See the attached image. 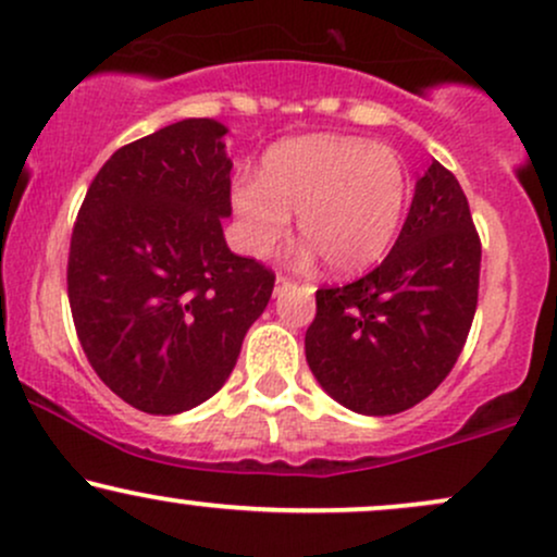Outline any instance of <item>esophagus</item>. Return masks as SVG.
<instances>
[{"label":"esophagus","mask_w":557,"mask_h":557,"mask_svg":"<svg viewBox=\"0 0 557 557\" xmlns=\"http://www.w3.org/2000/svg\"><path fill=\"white\" fill-rule=\"evenodd\" d=\"M292 286H294V281H292L289 276H284V273H278V278H276V292L292 289Z\"/></svg>","instance_id":"obj_1"}]
</instances>
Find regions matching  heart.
Instances as JSON below:
<instances>
[{"mask_svg":"<svg viewBox=\"0 0 557 557\" xmlns=\"http://www.w3.org/2000/svg\"><path fill=\"white\" fill-rule=\"evenodd\" d=\"M409 200V169L388 146L362 137H294L265 153L260 176L242 174L232 202L242 245L268 255L292 228L333 273H359L388 252Z\"/></svg>","mask_w":557,"mask_h":557,"instance_id":"b5f03b06","label":"heart"}]
</instances>
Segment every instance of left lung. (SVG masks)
<instances>
[{
    "mask_svg": "<svg viewBox=\"0 0 557 557\" xmlns=\"http://www.w3.org/2000/svg\"><path fill=\"white\" fill-rule=\"evenodd\" d=\"M482 242L454 174L433 161L396 245L362 278L315 292L312 375L359 414L407 411L448 377L480 297Z\"/></svg>",
    "mask_w": 557,
    "mask_h": 557,
    "instance_id": "8db88e82",
    "label": "left lung"
}]
</instances>
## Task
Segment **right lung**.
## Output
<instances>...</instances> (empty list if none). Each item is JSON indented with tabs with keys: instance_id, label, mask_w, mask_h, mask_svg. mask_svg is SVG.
Listing matches in <instances>:
<instances>
[{
	"instance_id": "obj_1",
	"label": "right lung",
	"mask_w": 557,
	"mask_h": 557,
	"mask_svg": "<svg viewBox=\"0 0 557 557\" xmlns=\"http://www.w3.org/2000/svg\"><path fill=\"white\" fill-rule=\"evenodd\" d=\"M224 124L182 120L116 150L72 228L67 297L96 375L129 407L180 414L237 364L276 273L226 247Z\"/></svg>"
}]
</instances>
